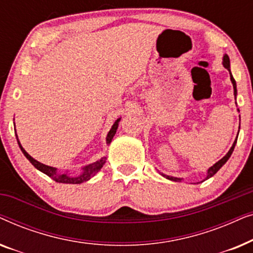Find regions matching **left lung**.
Instances as JSON below:
<instances>
[{"mask_svg":"<svg viewBox=\"0 0 253 253\" xmlns=\"http://www.w3.org/2000/svg\"><path fill=\"white\" fill-rule=\"evenodd\" d=\"M223 67L227 69V70H229V72H230V61H229V57H228V55H224L223 56ZM230 81H231V83H233V86H234V94H235V96H236V94H237V89H236V82H235V79H234V77H233V75H231V72H230ZM236 141H237V139L234 141V144H233V146H231V148L229 150V152H228V153L224 155V157L221 159V160H219L216 162L215 165H213L212 167H211L210 169H209V171H207V176H206V178L205 179H209L210 177H212V176L214 175V174H216L217 172V170H219V169L222 167V166L226 164V162L228 161V159L230 158V155H231V153H233V151H234V148H235V145H236ZM164 175V174H162ZM166 178H168V179H170V181H175V182H181V178H177V177H172V176H166V175H164ZM205 179H204V181H205Z\"/></svg>","mask_w":253,"mask_h":253,"instance_id":"1","label":"left lung"}]
</instances>
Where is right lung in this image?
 I'll use <instances>...</instances> for the list:
<instances>
[{
	"instance_id": "obj_1",
	"label": "right lung",
	"mask_w": 253,
	"mask_h": 253,
	"mask_svg": "<svg viewBox=\"0 0 253 253\" xmlns=\"http://www.w3.org/2000/svg\"><path fill=\"white\" fill-rule=\"evenodd\" d=\"M120 120L121 119L116 120V122L114 123L112 129H110L108 134H107V144H110V141H112L113 137L115 136L117 127H119ZM15 132H16V131H15ZM16 136H17V134H16ZM17 141H18L20 150H22L24 155H25V157L27 158V160H29L31 164H32L34 167L38 169V170L42 171L43 174L49 176L51 179H54L55 182H58V183H68V184H79V183L88 181L89 178L93 177V176H94L96 172H98L100 169L102 168V166L105 165V162H106V158H101L99 161L94 162V164L88 165V166H86V167L83 168V172L79 176H76V177H71V176H69L67 174H60V172H57L56 168L50 167V166H46V165L41 164V162H39V161L34 160V159L31 157V155L27 153L25 150H24L22 145H20L19 140H18V137H17Z\"/></svg>"
}]
</instances>
